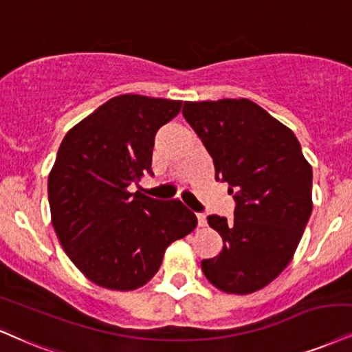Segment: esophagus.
<instances>
[{
	"instance_id": "esophagus-1",
	"label": "esophagus",
	"mask_w": 352,
	"mask_h": 352,
	"mask_svg": "<svg viewBox=\"0 0 352 352\" xmlns=\"http://www.w3.org/2000/svg\"><path fill=\"white\" fill-rule=\"evenodd\" d=\"M197 219H198V226H206V217L203 213H198L197 214Z\"/></svg>"
}]
</instances>
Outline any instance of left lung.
I'll list each match as a JSON object with an SVG mask.
<instances>
[{"label":"left lung","instance_id":"1","mask_svg":"<svg viewBox=\"0 0 352 352\" xmlns=\"http://www.w3.org/2000/svg\"><path fill=\"white\" fill-rule=\"evenodd\" d=\"M182 113L236 201L234 219L208 217L223 249L201 261L203 274L226 294L261 290L289 265L310 219V164L295 134L251 100L185 101Z\"/></svg>","mask_w":352,"mask_h":352}]
</instances>
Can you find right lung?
<instances>
[{"instance_id":"1","label":"right lung","mask_w":352,"mask_h":352,"mask_svg":"<svg viewBox=\"0 0 352 352\" xmlns=\"http://www.w3.org/2000/svg\"><path fill=\"white\" fill-rule=\"evenodd\" d=\"M182 101L114 96L65 134L49 173V205L63 251L85 277L111 290H135L157 272L165 249L197 226L179 200L131 193L152 175L157 131Z\"/></svg>"}]
</instances>
